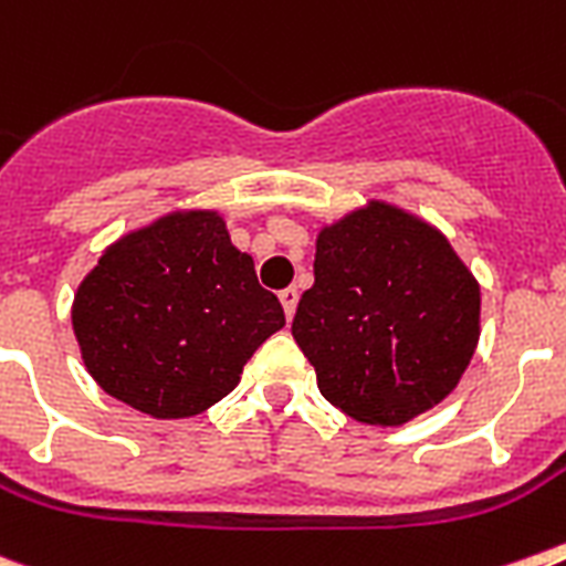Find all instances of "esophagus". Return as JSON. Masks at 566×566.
<instances>
[{"label": "esophagus", "instance_id": "1", "mask_svg": "<svg viewBox=\"0 0 566 566\" xmlns=\"http://www.w3.org/2000/svg\"><path fill=\"white\" fill-rule=\"evenodd\" d=\"M279 298H282L284 316H287V319H293V313H296V305H298V291H296V287H284V291L279 293Z\"/></svg>", "mask_w": 566, "mask_h": 566}]
</instances>
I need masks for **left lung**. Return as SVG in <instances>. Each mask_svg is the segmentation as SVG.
<instances>
[{"label":"left lung","mask_w":566,"mask_h":566,"mask_svg":"<svg viewBox=\"0 0 566 566\" xmlns=\"http://www.w3.org/2000/svg\"><path fill=\"white\" fill-rule=\"evenodd\" d=\"M293 339L331 406L402 426L458 388L481 339V284L443 232L368 201L316 235Z\"/></svg>","instance_id":"1"}]
</instances>
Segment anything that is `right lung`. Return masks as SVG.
Masks as SVG:
<instances>
[{
    "mask_svg": "<svg viewBox=\"0 0 566 566\" xmlns=\"http://www.w3.org/2000/svg\"><path fill=\"white\" fill-rule=\"evenodd\" d=\"M71 325L85 371L108 397L184 420L239 386L284 311L221 212L169 210L103 250L74 293Z\"/></svg>",
    "mask_w": 566,
    "mask_h": 566,
    "instance_id": "1",
    "label": "right lung"
}]
</instances>
